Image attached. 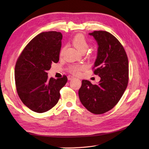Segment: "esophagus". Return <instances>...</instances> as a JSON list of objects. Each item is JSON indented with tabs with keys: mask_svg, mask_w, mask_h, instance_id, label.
<instances>
[{
	"mask_svg": "<svg viewBox=\"0 0 149 149\" xmlns=\"http://www.w3.org/2000/svg\"><path fill=\"white\" fill-rule=\"evenodd\" d=\"M74 78L73 77V76H68V80H72V79H73Z\"/></svg>",
	"mask_w": 149,
	"mask_h": 149,
	"instance_id": "obj_1",
	"label": "esophagus"
}]
</instances>
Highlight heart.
I'll return each instance as SVG.
<instances>
[{
    "label": "heart",
    "mask_w": 149,
    "mask_h": 149,
    "mask_svg": "<svg viewBox=\"0 0 149 149\" xmlns=\"http://www.w3.org/2000/svg\"><path fill=\"white\" fill-rule=\"evenodd\" d=\"M72 43H73V46L76 48H77L81 52L86 51L89 46L87 40L81 34H78L75 35L73 40H72ZM65 49V47H63L61 48L60 52V56L63 55ZM86 66L83 65H72L69 66L68 70L72 74H79L80 71L84 70Z\"/></svg>",
    "instance_id": "obj_1"
}]
</instances>
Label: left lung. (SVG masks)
Returning a JSON list of instances; mask_svg holds the SVG:
<instances>
[{
  "instance_id": "left-lung-1",
  "label": "left lung",
  "mask_w": 149,
  "mask_h": 149,
  "mask_svg": "<svg viewBox=\"0 0 149 149\" xmlns=\"http://www.w3.org/2000/svg\"><path fill=\"white\" fill-rule=\"evenodd\" d=\"M89 34L98 45L93 68L101 80L97 84L83 80L78 94L81 102L89 112L101 114L118 104L127 86L128 58L123 46L111 33L100 30Z\"/></svg>"
}]
</instances>
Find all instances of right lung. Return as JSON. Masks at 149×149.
Listing matches in <instances>:
<instances>
[{"label":"right lung","instance_id":"1","mask_svg":"<svg viewBox=\"0 0 149 149\" xmlns=\"http://www.w3.org/2000/svg\"><path fill=\"white\" fill-rule=\"evenodd\" d=\"M62 34L55 31L38 34L27 44L16 62L15 80L21 101L38 113L55 106L60 97V89L66 83L63 78H48L47 71L52 63L59 61Z\"/></svg>","mask_w":149,"mask_h":149}]
</instances>
